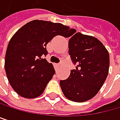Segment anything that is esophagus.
<instances>
[{
	"mask_svg": "<svg viewBox=\"0 0 120 120\" xmlns=\"http://www.w3.org/2000/svg\"><path fill=\"white\" fill-rule=\"evenodd\" d=\"M59 66H60V63H57V64H55V71H57Z\"/></svg>",
	"mask_w": 120,
	"mask_h": 120,
	"instance_id": "34e87169",
	"label": "esophagus"
}]
</instances>
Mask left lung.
<instances>
[{
	"label": "left lung",
	"mask_w": 120,
	"mask_h": 120,
	"mask_svg": "<svg viewBox=\"0 0 120 120\" xmlns=\"http://www.w3.org/2000/svg\"><path fill=\"white\" fill-rule=\"evenodd\" d=\"M73 34L69 39L68 52L75 68L60 85L67 99L83 102L96 96L103 86L109 73V55L99 39L76 33L75 29Z\"/></svg>",
	"instance_id": "left-lung-1"
}]
</instances>
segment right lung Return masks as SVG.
Wrapping results in <instances>:
<instances>
[{
    "instance_id": "1",
    "label": "right lung",
    "mask_w": 120,
    "mask_h": 120,
    "mask_svg": "<svg viewBox=\"0 0 120 120\" xmlns=\"http://www.w3.org/2000/svg\"><path fill=\"white\" fill-rule=\"evenodd\" d=\"M74 30L60 23L34 20L16 32L6 49L5 70L19 95L33 99L44 92L55 73L52 64L44 58L48 53L46 46L55 36L69 37Z\"/></svg>"
}]
</instances>
